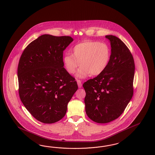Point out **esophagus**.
<instances>
[{"instance_id":"obj_1","label":"esophagus","mask_w":155,"mask_h":155,"mask_svg":"<svg viewBox=\"0 0 155 155\" xmlns=\"http://www.w3.org/2000/svg\"><path fill=\"white\" fill-rule=\"evenodd\" d=\"M77 84H78V87H82L81 81L80 80H77Z\"/></svg>"}]
</instances>
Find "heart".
I'll list each match as a JSON object with an SVG mask.
<instances>
[{
	"label": "heart",
	"instance_id": "1",
	"mask_svg": "<svg viewBox=\"0 0 155 155\" xmlns=\"http://www.w3.org/2000/svg\"><path fill=\"white\" fill-rule=\"evenodd\" d=\"M71 52L72 54H67L63 57L64 67L69 74H73L80 64L77 76L81 78L102 74L111 58V49L107 44L93 40L75 44Z\"/></svg>",
	"mask_w": 155,
	"mask_h": 155
}]
</instances>
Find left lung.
Listing matches in <instances>:
<instances>
[{"instance_id":"8db88e82","label":"left lung","mask_w":155,"mask_h":155,"mask_svg":"<svg viewBox=\"0 0 155 155\" xmlns=\"http://www.w3.org/2000/svg\"><path fill=\"white\" fill-rule=\"evenodd\" d=\"M111 43L110 61L105 71L84 82L85 111L99 124L119 117L133 95L135 64L128 47L118 37L105 36Z\"/></svg>"}]
</instances>
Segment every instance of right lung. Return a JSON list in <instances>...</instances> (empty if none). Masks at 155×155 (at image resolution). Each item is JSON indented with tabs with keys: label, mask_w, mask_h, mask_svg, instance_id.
I'll use <instances>...</instances> for the list:
<instances>
[{
	"label": "right lung",
	"mask_w": 155,
	"mask_h": 155,
	"mask_svg": "<svg viewBox=\"0 0 155 155\" xmlns=\"http://www.w3.org/2000/svg\"><path fill=\"white\" fill-rule=\"evenodd\" d=\"M73 41L70 36L41 35L25 48L19 59L20 99L31 115L44 124L63 118L78 89L74 78L63 68V51Z\"/></svg>",
	"instance_id": "obj_1"
}]
</instances>
